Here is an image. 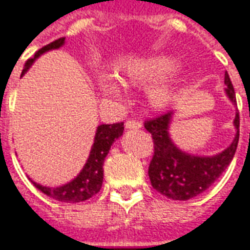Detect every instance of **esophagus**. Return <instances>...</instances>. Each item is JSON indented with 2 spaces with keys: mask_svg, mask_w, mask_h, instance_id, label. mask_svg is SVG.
Segmentation results:
<instances>
[{
  "mask_svg": "<svg viewBox=\"0 0 250 250\" xmlns=\"http://www.w3.org/2000/svg\"><path fill=\"white\" fill-rule=\"evenodd\" d=\"M143 126V124L140 121H136V120H129L125 122V128L126 129H140Z\"/></svg>",
  "mask_w": 250,
  "mask_h": 250,
  "instance_id": "obj_1",
  "label": "esophagus"
}]
</instances>
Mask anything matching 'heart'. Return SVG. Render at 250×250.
<instances>
[{
  "label": "heart",
  "instance_id": "heart-1",
  "mask_svg": "<svg viewBox=\"0 0 250 250\" xmlns=\"http://www.w3.org/2000/svg\"><path fill=\"white\" fill-rule=\"evenodd\" d=\"M178 61L167 54H156L142 60H136L126 65L122 75L124 84H146L152 83L146 92L149 107L161 111L168 107L178 94L181 83V70L177 69ZM98 87L102 95L107 98L121 96L120 84L110 76H99Z\"/></svg>",
  "mask_w": 250,
  "mask_h": 250
}]
</instances>
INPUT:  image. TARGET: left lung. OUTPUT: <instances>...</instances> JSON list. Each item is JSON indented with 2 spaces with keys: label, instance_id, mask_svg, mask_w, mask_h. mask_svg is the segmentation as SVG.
Returning a JSON list of instances; mask_svg holds the SVG:
<instances>
[{
  "label": "left lung",
  "instance_id": "obj_1",
  "mask_svg": "<svg viewBox=\"0 0 250 250\" xmlns=\"http://www.w3.org/2000/svg\"><path fill=\"white\" fill-rule=\"evenodd\" d=\"M225 84L227 85L225 89L227 98L233 104H237L227 72ZM173 115V111H168L144 124V128L152 135L154 140V156L148 167V175L152 188L159 193L173 200L187 201L207 190L233 161L240 139V115L237 113L233 121L235 136L231 144L219 154L211 156L189 154L177 147L170 136Z\"/></svg>",
  "mask_w": 250,
  "mask_h": 250
}]
</instances>
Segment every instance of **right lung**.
Returning <instances> with one entry per match:
<instances>
[{
  "mask_svg": "<svg viewBox=\"0 0 250 250\" xmlns=\"http://www.w3.org/2000/svg\"><path fill=\"white\" fill-rule=\"evenodd\" d=\"M65 44V38H60L54 42L49 43L47 46H44L41 50H38L35 53L34 58H30L25 66H24L21 75L27 73V70L32 66V63L35 62L36 58L47 53L50 50H56L62 47ZM124 133V124H102L96 128L95 137H94V144L89 151L88 159L85 162V165L83 166L82 171L76 175L75 178L69 181L68 184H63L61 187H43L41 184H38L35 181L31 180V182L35 185L41 192L47 194L49 197L54 200L63 201V203H82L84 200H88L89 197H92L96 194L103 182V163L104 158L107 156L110 148L113 146V143L121 137Z\"/></svg>",
  "mask_w": 250,
  "mask_h": 250,
  "instance_id": "1",
  "label": "right lung"
}]
</instances>
